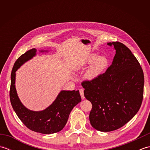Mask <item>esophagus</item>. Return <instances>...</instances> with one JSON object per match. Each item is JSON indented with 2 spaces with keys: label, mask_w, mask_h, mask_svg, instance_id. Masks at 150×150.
Returning a JSON list of instances; mask_svg holds the SVG:
<instances>
[{
  "label": "esophagus",
  "mask_w": 150,
  "mask_h": 150,
  "mask_svg": "<svg viewBox=\"0 0 150 150\" xmlns=\"http://www.w3.org/2000/svg\"><path fill=\"white\" fill-rule=\"evenodd\" d=\"M79 92H80V94H81L82 99V100L84 99L85 97H84V90H82V89H80V90H79Z\"/></svg>",
  "instance_id": "obj_1"
}]
</instances>
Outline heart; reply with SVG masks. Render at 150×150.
Instances as JSON below:
<instances>
[{
    "label": "heart",
    "instance_id": "obj_1",
    "mask_svg": "<svg viewBox=\"0 0 150 150\" xmlns=\"http://www.w3.org/2000/svg\"><path fill=\"white\" fill-rule=\"evenodd\" d=\"M109 64L108 59L105 56H98L96 54H91L83 62L75 67L76 71H80L88 66L89 68L84 73V77L88 81H93L103 74Z\"/></svg>",
    "mask_w": 150,
    "mask_h": 150
}]
</instances>
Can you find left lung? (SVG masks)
I'll return each mask as SVG.
<instances>
[{
    "mask_svg": "<svg viewBox=\"0 0 150 150\" xmlns=\"http://www.w3.org/2000/svg\"><path fill=\"white\" fill-rule=\"evenodd\" d=\"M115 55L106 71L93 81L82 82L84 97L92 104L91 125L111 132L128 122L138 112L144 93V73L131 51L119 42H108Z\"/></svg>",
    "mask_w": 150,
    "mask_h": 150,
    "instance_id": "8db88e82",
    "label": "left lung"
}]
</instances>
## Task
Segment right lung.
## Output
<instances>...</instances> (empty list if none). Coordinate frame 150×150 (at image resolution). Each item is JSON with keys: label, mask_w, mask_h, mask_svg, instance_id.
Wrapping results in <instances>:
<instances>
[{"label": "right lung", "mask_w": 150, "mask_h": 150, "mask_svg": "<svg viewBox=\"0 0 150 150\" xmlns=\"http://www.w3.org/2000/svg\"><path fill=\"white\" fill-rule=\"evenodd\" d=\"M47 52L41 50L40 52ZM37 50H28L16 60L11 74L9 98L11 106L23 124L28 128L43 134H52L64 128L73 108L81 101L79 91L62 90L55 101L45 110L35 111L28 110L22 104L15 88L16 71L28 60L36 55Z\"/></svg>", "instance_id": "obj_1"}]
</instances>
